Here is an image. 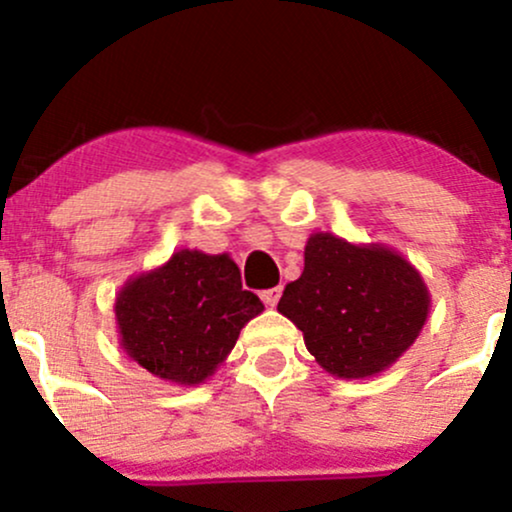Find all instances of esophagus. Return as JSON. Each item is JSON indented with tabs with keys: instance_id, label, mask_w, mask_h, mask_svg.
<instances>
[{
	"instance_id": "obj_1",
	"label": "esophagus",
	"mask_w": 512,
	"mask_h": 512,
	"mask_svg": "<svg viewBox=\"0 0 512 512\" xmlns=\"http://www.w3.org/2000/svg\"><path fill=\"white\" fill-rule=\"evenodd\" d=\"M260 296H262L264 305H269V308H274V305L279 303V298H281V286H274V289H267V291H262Z\"/></svg>"
}]
</instances>
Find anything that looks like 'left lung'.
Returning a JSON list of instances; mask_svg holds the SVG:
<instances>
[{"label": "left lung", "mask_w": 512, "mask_h": 512, "mask_svg": "<svg viewBox=\"0 0 512 512\" xmlns=\"http://www.w3.org/2000/svg\"><path fill=\"white\" fill-rule=\"evenodd\" d=\"M303 332L327 373L363 380L383 373L416 342L431 310L419 269L383 243L313 233L305 267L276 305Z\"/></svg>", "instance_id": "1"}]
</instances>
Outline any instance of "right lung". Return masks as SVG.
Returning a JSON list of instances; mask_svg holds the SVG:
<instances>
[{
    "label": "right lung",
    "mask_w": 512,
    "mask_h": 512,
    "mask_svg": "<svg viewBox=\"0 0 512 512\" xmlns=\"http://www.w3.org/2000/svg\"><path fill=\"white\" fill-rule=\"evenodd\" d=\"M264 310L231 257L182 248L125 281L115 296L122 351L168 383L195 387L216 373L245 325Z\"/></svg>",
    "instance_id": "add662e5"
}]
</instances>
